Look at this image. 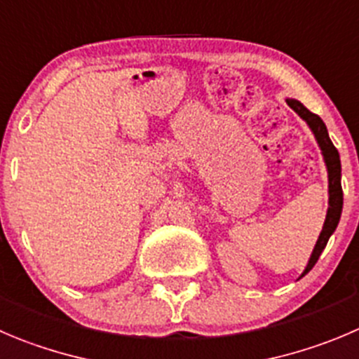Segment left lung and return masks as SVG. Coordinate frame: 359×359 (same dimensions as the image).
Wrapping results in <instances>:
<instances>
[{
	"instance_id": "left-lung-1",
	"label": "left lung",
	"mask_w": 359,
	"mask_h": 359,
	"mask_svg": "<svg viewBox=\"0 0 359 359\" xmlns=\"http://www.w3.org/2000/svg\"><path fill=\"white\" fill-rule=\"evenodd\" d=\"M289 107L303 119V121L309 125V128L312 130L313 137H316L317 146L320 149V155H323L324 165L327 170V211L326 218H324L323 231H320L319 238L316 241V247H313L312 254H310L309 262H306L305 269L299 275V278L306 275L310 269L316 266L317 259L323 254V250L326 248L327 240L331 238V234L337 231V225L340 222V215H342V206H344V192H342V183H340V177H342V165H340V155L337 151V148L331 142L330 135H327V128L324 125L323 119L317 114L310 112L305 105L299 100L294 98H285ZM298 278V280H299Z\"/></svg>"
}]
</instances>
